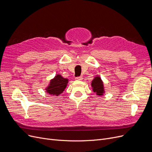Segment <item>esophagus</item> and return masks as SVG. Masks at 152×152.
Listing matches in <instances>:
<instances>
[{"instance_id": "1", "label": "esophagus", "mask_w": 152, "mask_h": 152, "mask_svg": "<svg viewBox=\"0 0 152 152\" xmlns=\"http://www.w3.org/2000/svg\"><path fill=\"white\" fill-rule=\"evenodd\" d=\"M83 79V77L82 76H80V77H77L75 78V80H78V81H80V80H82Z\"/></svg>"}]
</instances>
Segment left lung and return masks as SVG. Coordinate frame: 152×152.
I'll list each match as a JSON object with an SVG mask.
<instances>
[{
  "instance_id": "left-lung-1",
  "label": "left lung",
  "mask_w": 152,
  "mask_h": 152,
  "mask_svg": "<svg viewBox=\"0 0 152 152\" xmlns=\"http://www.w3.org/2000/svg\"><path fill=\"white\" fill-rule=\"evenodd\" d=\"M91 86L93 88V91L96 93L98 96H102L104 93V89L103 86V82H102V79L98 76L94 78L91 82Z\"/></svg>"
}]
</instances>
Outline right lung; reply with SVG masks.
<instances>
[{
    "instance_id": "right-lung-1",
    "label": "right lung",
    "mask_w": 152,
    "mask_h": 152,
    "mask_svg": "<svg viewBox=\"0 0 152 152\" xmlns=\"http://www.w3.org/2000/svg\"><path fill=\"white\" fill-rule=\"evenodd\" d=\"M68 83V79L57 74L50 81L49 86L46 88L47 93L50 95L59 96L66 88Z\"/></svg>"
}]
</instances>
